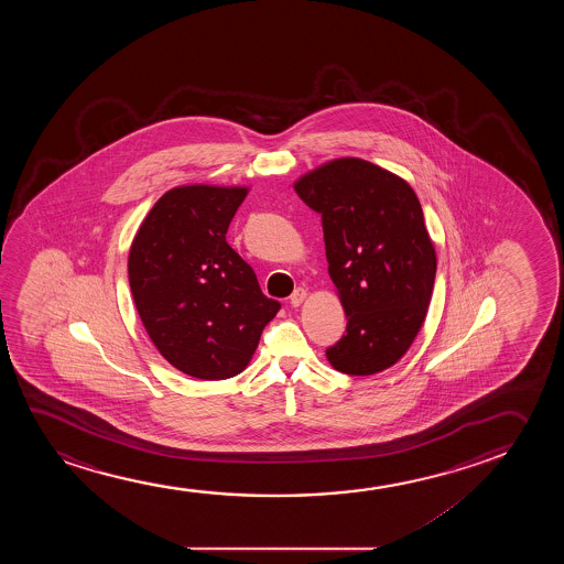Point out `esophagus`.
<instances>
[{
	"mask_svg": "<svg viewBox=\"0 0 564 564\" xmlns=\"http://www.w3.org/2000/svg\"><path fill=\"white\" fill-rule=\"evenodd\" d=\"M306 296H308V293H306L304 289H294V293L291 294L289 302H291L293 306H301L302 302L306 301Z\"/></svg>",
	"mask_w": 564,
	"mask_h": 564,
	"instance_id": "34e87169",
	"label": "esophagus"
}]
</instances>
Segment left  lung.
Here are the masks:
<instances>
[{
	"label": "left lung",
	"instance_id": "left-lung-1",
	"mask_svg": "<svg viewBox=\"0 0 564 564\" xmlns=\"http://www.w3.org/2000/svg\"><path fill=\"white\" fill-rule=\"evenodd\" d=\"M294 191L322 216L329 278L348 319L327 360L348 376L391 368L424 324L437 270L416 193L360 158L324 163Z\"/></svg>",
	"mask_w": 564,
	"mask_h": 564
}]
</instances>
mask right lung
Wrapping results in <instances>:
<instances>
[{"label": "right lung", "mask_w": 564, "mask_h": 564, "mask_svg": "<svg viewBox=\"0 0 564 564\" xmlns=\"http://www.w3.org/2000/svg\"><path fill=\"white\" fill-rule=\"evenodd\" d=\"M247 193L245 186L171 188L132 240L129 283L140 319L160 355L193 378L245 370L281 308L225 240Z\"/></svg>", "instance_id": "1"}]
</instances>
